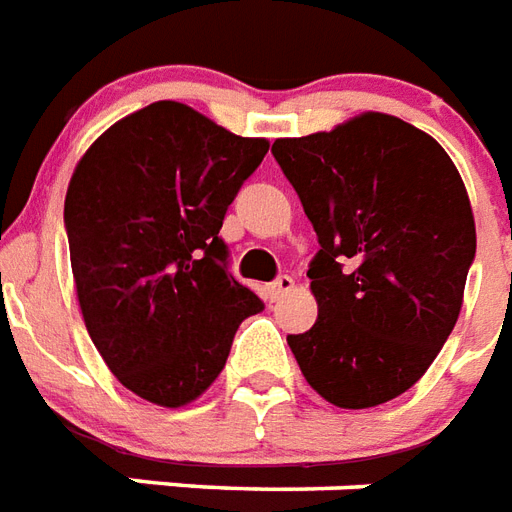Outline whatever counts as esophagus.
Returning <instances> with one entry per match:
<instances>
[{
	"instance_id": "34e87169",
	"label": "esophagus",
	"mask_w": 512,
	"mask_h": 512,
	"mask_svg": "<svg viewBox=\"0 0 512 512\" xmlns=\"http://www.w3.org/2000/svg\"><path fill=\"white\" fill-rule=\"evenodd\" d=\"M292 290H295V279H292V276H279V279L271 284V290L268 292H271L273 300H279L282 295H287V292Z\"/></svg>"
}]
</instances>
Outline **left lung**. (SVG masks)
Masks as SVG:
<instances>
[{"mask_svg":"<svg viewBox=\"0 0 512 512\" xmlns=\"http://www.w3.org/2000/svg\"><path fill=\"white\" fill-rule=\"evenodd\" d=\"M273 158L317 230L308 265L319 317L287 335L327 403L373 408L419 381L462 311L475 220L454 161L395 115L276 139Z\"/></svg>","mask_w":512,"mask_h":512,"instance_id":"obj_1","label":"left lung"}]
</instances>
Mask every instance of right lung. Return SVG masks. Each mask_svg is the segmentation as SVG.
<instances>
[{
	"mask_svg": "<svg viewBox=\"0 0 512 512\" xmlns=\"http://www.w3.org/2000/svg\"><path fill=\"white\" fill-rule=\"evenodd\" d=\"M268 142L179 101L117 120L88 147L64 204L74 287L93 346L147 403L182 408L225 368L263 300L233 279L222 220Z\"/></svg>",
	"mask_w": 512,
	"mask_h": 512,
	"instance_id": "1",
	"label": "right lung"
}]
</instances>
